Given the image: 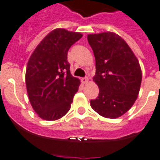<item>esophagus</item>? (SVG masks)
Returning <instances> with one entry per match:
<instances>
[{
	"mask_svg": "<svg viewBox=\"0 0 160 160\" xmlns=\"http://www.w3.org/2000/svg\"><path fill=\"white\" fill-rule=\"evenodd\" d=\"M81 81L83 84H85V83H88V77H83V78L81 79Z\"/></svg>",
	"mask_w": 160,
	"mask_h": 160,
	"instance_id": "obj_1",
	"label": "esophagus"
}]
</instances>
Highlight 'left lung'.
Wrapping results in <instances>:
<instances>
[{
	"mask_svg": "<svg viewBox=\"0 0 160 160\" xmlns=\"http://www.w3.org/2000/svg\"><path fill=\"white\" fill-rule=\"evenodd\" d=\"M88 41L96 59L93 80L100 89L91 107L103 117L116 119L138 97L142 81L139 60L124 40L112 32L88 34Z\"/></svg>",
	"mask_w": 160,
	"mask_h": 160,
	"instance_id": "obj_1",
	"label": "left lung"
}]
</instances>
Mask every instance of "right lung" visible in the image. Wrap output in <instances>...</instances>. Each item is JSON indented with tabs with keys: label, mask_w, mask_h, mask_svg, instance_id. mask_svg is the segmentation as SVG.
Segmentation results:
<instances>
[{
	"label": "right lung",
	"mask_w": 160,
	"mask_h": 160,
	"mask_svg": "<svg viewBox=\"0 0 160 160\" xmlns=\"http://www.w3.org/2000/svg\"><path fill=\"white\" fill-rule=\"evenodd\" d=\"M82 36L56 28L41 41L28 60L25 73L28 99L44 120L60 119L71 108L80 81L72 76L67 56L70 47Z\"/></svg>",
	"instance_id": "right-lung-1"
}]
</instances>
